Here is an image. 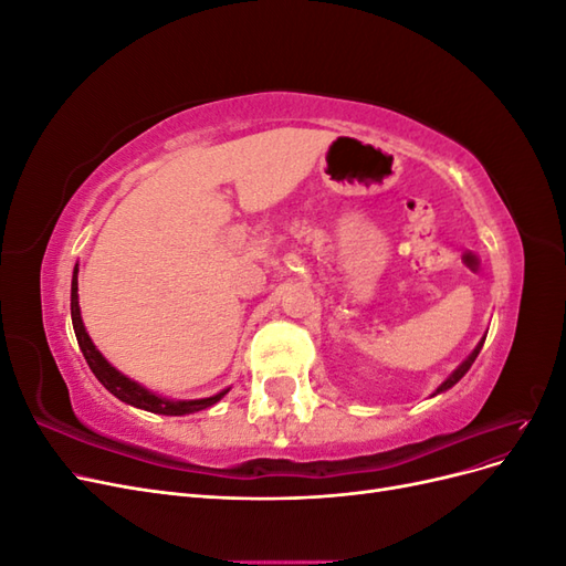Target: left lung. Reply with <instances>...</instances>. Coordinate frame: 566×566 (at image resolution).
I'll return each instance as SVG.
<instances>
[{
  "label": "left lung",
  "mask_w": 566,
  "mask_h": 566,
  "mask_svg": "<svg viewBox=\"0 0 566 566\" xmlns=\"http://www.w3.org/2000/svg\"><path fill=\"white\" fill-rule=\"evenodd\" d=\"M484 339H486V335H484L482 339H479V342H476V347L472 349V354H470V356L465 358V361H462V364H460V366H458V368H455V370H453V373L449 375V378H447V380H443V382H441V385H439V387L434 389V394H432V397H437V394H441V391H447V389H451V387H453V385H455V382H458V380L462 378V375H465V373L470 370V366L474 364V358L479 356V352H482V347H484Z\"/></svg>",
  "instance_id": "8db88e82"
}]
</instances>
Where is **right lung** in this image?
<instances>
[{"label": "right lung", "mask_w": 566, "mask_h": 566, "mask_svg": "<svg viewBox=\"0 0 566 566\" xmlns=\"http://www.w3.org/2000/svg\"><path fill=\"white\" fill-rule=\"evenodd\" d=\"M77 264L73 269V283H71V316H73V328H75V337L77 345L87 358V364L92 368V373L96 375V380L104 385L113 397H117L119 401H125L134 408L148 410V413H160V416H188V413H198V410H205L214 406L217 401H221L229 394V389H221L212 397L205 399H167L163 394H156L146 389L144 385H139L136 380L127 378L125 373H119L108 358L96 349V345L92 342L87 328L82 323V314H80V295H77Z\"/></svg>", "instance_id": "add662e5"}]
</instances>
